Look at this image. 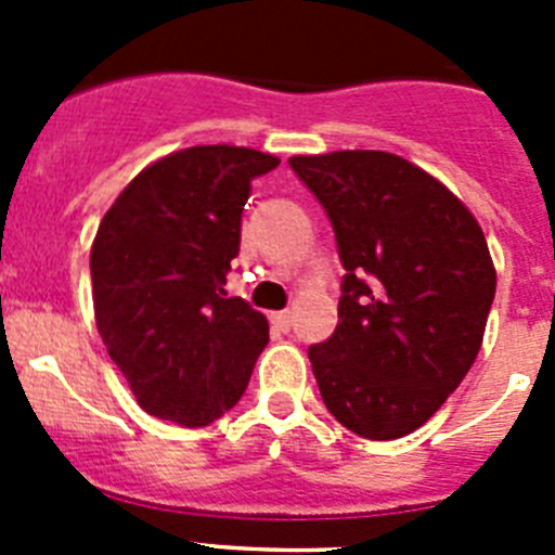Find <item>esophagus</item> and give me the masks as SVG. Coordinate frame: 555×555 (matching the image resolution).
Here are the masks:
<instances>
[{
    "label": "esophagus",
    "mask_w": 555,
    "mask_h": 555,
    "mask_svg": "<svg viewBox=\"0 0 555 555\" xmlns=\"http://www.w3.org/2000/svg\"><path fill=\"white\" fill-rule=\"evenodd\" d=\"M272 322L278 327H281V331H288V327H292V311H278V313H272Z\"/></svg>",
    "instance_id": "obj_1"
}]
</instances>
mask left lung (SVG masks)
<instances>
[{
	"mask_svg": "<svg viewBox=\"0 0 555 555\" xmlns=\"http://www.w3.org/2000/svg\"><path fill=\"white\" fill-rule=\"evenodd\" d=\"M288 166L325 208L345 267L336 331L308 347L322 400L352 434L400 439L442 409L480 350L498 283L483 230L391 152Z\"/></svg>",
	"mask_w": 555,
	"mask_h": 555,
	"instance_id": "1",
	"label": "left lung"
}]
</instances>
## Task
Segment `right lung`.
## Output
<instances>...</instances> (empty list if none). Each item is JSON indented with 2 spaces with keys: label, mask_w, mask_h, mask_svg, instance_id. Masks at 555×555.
<instances>
[{
  "label": "right lung",
  "mask_w": 555,
  "mask_h": 555,
  "mask_svg": "<svg viewBox=\"0 0 555 555\" xmlns=\"http://www.w3.org/2000/svg\"><path fill=\"white\" fill-rule=\"evenodd\" d=\"M278 164L247 146H191L146 166L102 219L96 327L146 414L199 428L242 400L269 322L224 283L253 180Z\"/></svg>",
  "instance_id": "right-lung-1"
}]
</instances>
